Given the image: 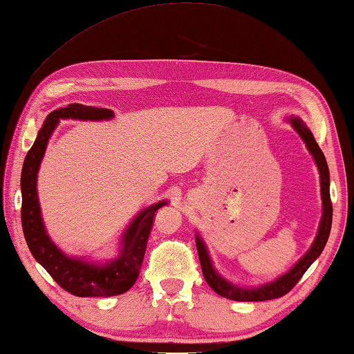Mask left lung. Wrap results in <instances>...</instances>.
Returning a JSON list of instances; mask_svg holds the SVG:
<instances>
[{
	"instance_id": "obj_1",
	"label": "left lung",
	"mask_w": 354,
	"mask_h": 354,
	"mask_svg": "<svg viewBox=\"0 0 354 354\" xmlns=\"http://www.w3.org/2000/svg\"><path fill=\"white\" fill-rule=\"evenodd\" d=\"M288 122L292 125V128L297 131L299 136L301 137L303 142L306 143L308 151L312 153V157L315 160V164L319 171V184H322V201H323V216L322 221H319V227L314 243H312L310 249L306 252L305 257H303L297 264H295L288 273H285L276 281L261 285L258 288H241V286H236L231 282H227L226 279L221 277L217 271L212 267L211 258L208 254L207 248H205V243L199 235H196V245H197V253H199V261L202 266V273L205 281L221 297L236 300V301H262V300H271V299H279L290 292L295 283H297L301 276L306 273V270L312 266L319 254H322L324 245L328 240V234H330L332 227V201H330V175H328V167L327 161L324 158V153L319 149L317 145L314 136L309 131V128L305 125V122L299 118L291 116Z\"/></svg>"
}]
</instances>
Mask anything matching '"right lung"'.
<instances>
[{"mask_svg": "<svg viewBox=\"0 0 354 354\" xmlns=\"http://www.w3.org/2000/svg\"><path fill=\"white\" fill-rule=\"evenodd\" d=\"M114 113L109 109L83 104H69L64 109L48 114L42 129L24 160L21 174L22 231L32 257L42 266L64 291L78 297H110L128 291L137 281L145 258L153 216L166 201L151 205L131 221L122 238V252L116 259L105 264H95L81 258H71L57 248L48 236L40 214L37 199V171L49 137L53 136L60 119L109 120Z\"/></svg>", "mask_w": 354, "mask_h": 354, "instance_id": "1", "label": "right lung"}]
</instances>
